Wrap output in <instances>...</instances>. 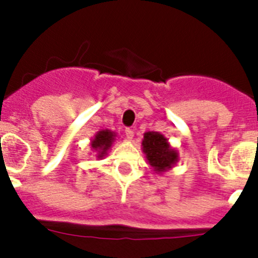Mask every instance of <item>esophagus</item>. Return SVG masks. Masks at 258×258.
Listing matches in <instances>:
<instances>
[{"mask_svg": "<svg viewBox=\"0 0 258 258\" xmlns=\"http://www.w3.org/2000/svg\"><path fill=\"white\" fill-rule=\"evenodd\" d=\"M125 137H126L127 141L133 140V137H134L133 129H131V127H126V129H125Z\"/></svg>", "mask_w": 258, "mask_h": 258, "instance_id": "1", "label": "esophagus"}]
</instances>
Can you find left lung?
I'll list each match as a JSON object with an SVG mask.
<instances>
[{
    "label": "left lung",
    "mask_w": 258,
    "mask_h": 258,
    "mask_svg": "<svg viewBox=\"0 0 258 258\" xmlns=\"http://www.w3.org/2000/svg\"><path fill=\"white\" fill-rule=\"evenodd\" d=\"M142 151L156 173H164L178 161V152L172 149L163 134L147 132L143 136Z\"/></svg>",
    "instance_id": "8db88e82"
}]
</instances>
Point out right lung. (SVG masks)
<instances>
[{
	"mask_svg": "<svg viewBox=\"0 0 258 258\" xmlns=\"http://www.w3.org/2000/svg\"><path fill=\"white\" fill-rule=\"evenodd\" d=\"M116 134L111 131H99L95 137L92 140V149L97 152L98 159H102L104 155L107 154V151L109 150V147L112 146L113 141H115Z\"/></svg>",
	"mask_w": 258,
	"mask_h": 258,
	"instance_id": "add662e5",
	"label": "right lung"
}]
</instances>
